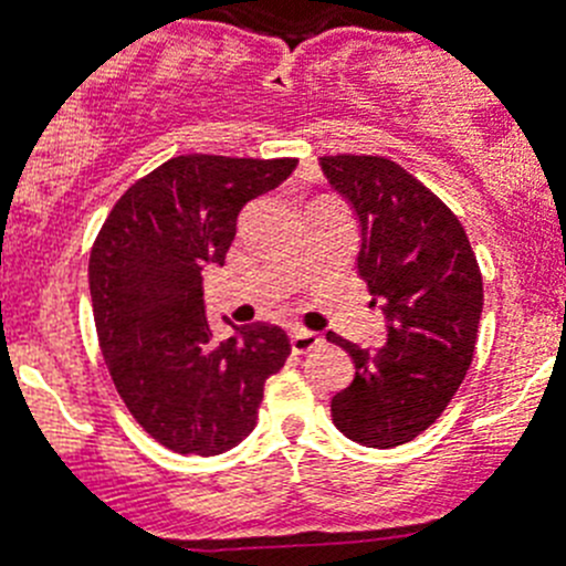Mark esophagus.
Here are the masks:
<instances>
[{
  "label": "esophagus",
  "mask_w": 566,
  "mask_h": 566,
  "mask_svg": "<svg viewBox=\"0 0 566 566\" xmlns=\"http://www.w3.org/2000/svg\"><path fill=\"white\" fill-rule=\"evenodd\" d=\"M318 346H321V337L315 335V332L295 329L293 335H290V348H293V355H307V352H313V348Z\"/></svg>",
  "instance_id": "1"
}]
</instances>
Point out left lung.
<instances>
[{
	"label": "left lung",
	"instance_id": "8db88e82",
	"mask_svg": "<svg viewBox=\"0 0 566 566\" xmlns=\"http://www.w3.org/2000/svg\"><path fill=\"white\" fill-rule=\"evenodd\" d=\"M321 170L360 220L357 273L388 321L377 352L326 335L355 360L332 399L346 438L377 450L413 441L447 410L472 366L483 276L450 206L385 156H324Z\"/></svg>",
	"mask_w": 566,
	"mask_h": 566
}]
</instances>
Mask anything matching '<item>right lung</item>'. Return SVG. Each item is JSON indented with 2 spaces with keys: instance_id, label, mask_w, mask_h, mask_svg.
<instances>
[{
  "instance_id": "obj_1",
  "label": "right lung",
  "mask_w": 566,
  "mask_h": 566,
  "mask_svg": "<svg viewBox=\"0 0 566 566\" xmlns=\"http://www.w3.org/2000/svg\"><path fill=\"white\" fill-rule=\"evenodd\" d=\"M295 164L176 156L116 200L94 240L88 287L105 366L130 416L178 455L237 447L256 427L265 379L287 360V335L271 324L214 340L203 271L226 262L242 206Z\"/></svg>"
}]
</instances>
